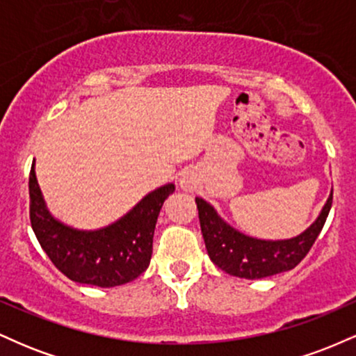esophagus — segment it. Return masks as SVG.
I'll return each instance as SVG.
<instances>
[{
  "label": "esophagus",
  "instance_id": "1",
  "mask_svg": "<svg viewBox=\"0 0 356 356\" xmlns=\"http://www.w3.org/2000/svg\"><path fill=\"white\" fill-rule=\"evenodd\" d=\"M179 186H181V189L186 191V192L194 191V187H195V175L192 174L191 170H186V172H182L181 179H179Z\"/></svg>",
  "mask_w": 356,
  "mask_h": 356
}]
</instances>
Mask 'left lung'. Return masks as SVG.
<instances>
[{
    "label": "left lung",
    "instance_id": "8db88e82",
    "mask_svg": "<svg viewBox=\"0 0 356 356\" xmlns=\"http://www.w3.org/2000/svg\"><path fill=\"white\" fill-rule=\"evenodd\" d=\"M332 199L333 189L312 226L288 239L252 238L226 222L202 197H195V204L199 209L202 238L212 263L231 276L261 280L289 271L301 263L325 226L332 209Z\"/></svg>",
    "mask_w": 356,
    "mask_h": 356
}]
</instances>
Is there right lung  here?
I'll return each instance as SVG.
<instances>
[{
	"label": "right lung",
	"mask_w": 356,
	"mask_h": 356,
	"mask_svg": "<svg viewBox=\"0 0 356 356\" xmlns=\"http://www.w3.org/2000/svg\"><path fill=\"white\" fill-rule=\"evenodd\" d=\"M175 191L167 182L150 191L129 212L99 229H79L56 219L44 202L35 172H30V219L40 246L51 263L80 284L113 288L130 283L149 268L155 222Z\"/></svg>",
	"instance_id": "add662e5"
}]
</instances>
